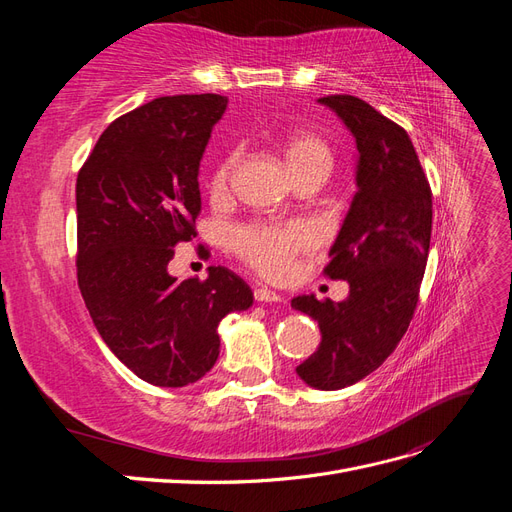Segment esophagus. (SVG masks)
<instances>
[{
	"label": "esophagus",
	"mask_w": 512,
	"mask_h": 512,
	"mask_svg": "<svg viewBox=\"0 0 512 512\" xmlns=\"http://www.w3.org/2000/svg\"><path fill=\"white\" fill-rule=\"evenodd\" d=\"M254 299L258 303H280L282 301V294H277L271 288H256L254 290Z\"/></svg>",
	"instance_id": "esophagus-1"
}]
</instances>
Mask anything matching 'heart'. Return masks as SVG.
Returning <instances> with one entry per match:
<instances>
[{
  "mask_svg": "<svg viewBox=\"0 0 512 512\" xmlns=\"http://www.w3.org/2000/svg\"><path fill=\"white\" fill-rule=\"evenodd\" d=\"M284 156L290 168H297L307 162H331V151L327 143L312 132L297 130L288 136L284 145ZM235 158H226L215 168L211 177V190L222 192L228 183ZM316 243L314 228L305 222L288 224H250L241 226L232 235V250L250 265L256 273L267 280H280L290 267L292 260L301 252L309 250Z\"/></svg>",
  "mask_w": 512,
  "mask_h": 512,
  "instance_id": "heart-1",
  "label": "heart"
}]
</instances>
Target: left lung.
Masks as SVG:
<instances>
[{"mask_svg": "<svg viewBox=\"0 0 512 512\" xmlns=\"http://www.w3.org/2000/svg\"><path fill=\"white\" fill-rule=\"evenodd\" d=\"M320 104L344 121L356 141V194L331 247L324 275L346 280L344 301L314 294L292 307L314 318L322 342L297 367L320 391H337L376 371L410 327L431 239V188L408 132L354 96Z\"/></svg>", "mask_w": 512, "mask_h": 512, "instance_id": "1", "label": "left lung"}]
</instances>
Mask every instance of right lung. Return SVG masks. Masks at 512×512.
<instances>
[{
    "instance_id": "right-lung-1",
    "label": "right lung",
    "mask_w": 512,
    "mask_h": 512,
    "mask_svg": "<svg viewBox=\"0 0 512 512\" xmlns=\"http://www.w3.org/2000/svg\"><path fill=\"white\" fill-rule=\"evenodd\" d=\"M218 94L156 98L108 126L76 177V277L104 344L156 386L192 384L218 361V327L254 294L237 273H168L196 237L198 168L226 111Z\"/></svg>"
}]
</instances>
